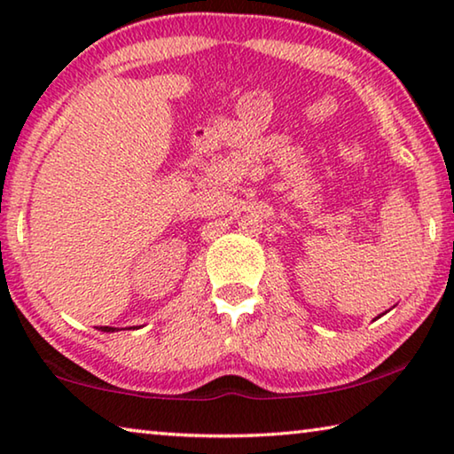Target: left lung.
<instances>
[{
	"mask_svg": "<svg viewBox=\"0 0 454 454\" xmlns=\"http://www.w3.org/2000/svg\"><path fill=\"white\" fill-rule=\"evenodd\" d=\"M387 312H388V310H387ZM387 312H382V314H387ZM382 314H379V317H376V318H380V317H382Z\"/></svg>",
	"mask_w": 454,
	"mask_h": 454,
	"instance_id": "obj_1",
	"label": "left lung"
}]
</instances>
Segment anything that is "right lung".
<instances>
[{"label": "right lung", "mask_w": 454, "mask_h": 454, "mask_svg": "<svg viewBox=\"0 0 454 454\" xmlns=\"http://www.w3.org/2000/svg\"><path fill=\"white\" fill-rule=\"evenodd\" d=\"M98 330H102V333H114L116 328H114V326H99Z\"/></svg>", "instance_id": "add662e5"}]
</instances>
